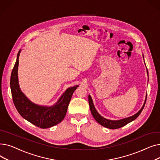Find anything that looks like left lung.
Returning a JSON list of instances; mask_svg holds the SVG:
<instances>
[{"instance_id": "8db88e82", "label": "left lung", "mask_w": 160, "mask_h": 160, "mask_svg": "<svg viewBox=\"0 0 160 160\" xmlns=\"http://www.w3.org/2000/svg\"><path fill=\"white\" fill-rule=\"evenodd\" d=\"M142 58H143V60H144V56L142 54ZM147 75L148 77V70L147 69ZM147 94L146 95V97H145V102L143 105L141 107V108L140 110L136 113L134 114L130 117H126V118L120 119V120H110V119H108L104 118L102 116L100 115L98 112L97 111L96 108L93 104V100H92L91 97L90 96V95H89L88 96V100H89V108H90V110H91V112L93 115V117L95 118V119L96 120V121L99 123L100 125L103 126V127L107 128H110V129H117V128H121L124 126H125L126 124H127L128 123H130V122L133 121L135 120L137 117L140 115V113H141L142 109H143L145 102H146V100H147Z\"/></svg>"}]
</instances>
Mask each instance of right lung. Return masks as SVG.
Wrapping results in <instances>:
<instances>
[{
	"instance_id": "add662e5",
	"label": "right lung",
	"mask_w": 160,
	"mask_h": 160,
	"mask_svg": "<svg viewBox=\"0 0 160 160\" xmlns=\"http://www.w3.org/2000/svg\"><path fill=\"white\" fill-rule=\"evenodd\" d=\"M21 51V50L17 56L10 78V88L14 105L24 119L36 127L41 128L54 127L64 119L72 95L79 86L76 85L67 88L52 106H41L32 102L22 93L19 84L18 67Z\"/></svg>"
}]
</instances>
